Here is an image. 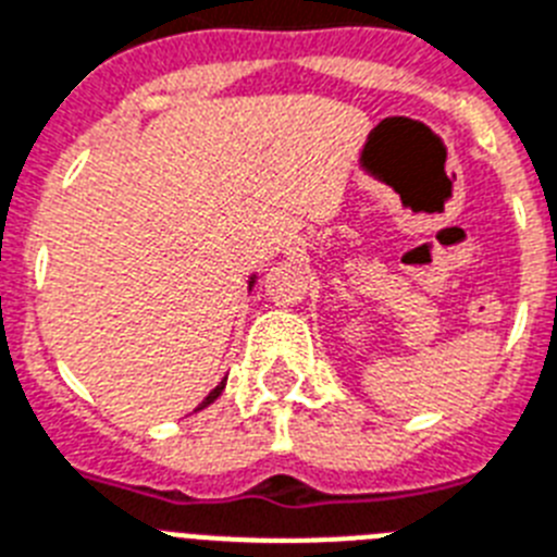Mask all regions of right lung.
<instances>
[{
    "instance_id": "right-lung-1",
    "label": "right lung",
    "mask_w": 557,
    "mask_h": 557,
    "mask_svg": "<svg viewBox=\"0 0 557 557\" xmlns=\"http://www.w3.org/2000/svg\"><path fill=\"white\" fill-rule=\"evenodd\" d=\"M253 284H256V275H250V284H247V287H253ZM225 380H227V377H225ZM225 380H222L220 386L213 388V392H211V394H208V397H206V400H202V406H199V408H206V406H211V403H213V400H216V397H220V394H222V388H225ZM199 408H197V411H199Z\"/></svg>"
}]
</instances>
